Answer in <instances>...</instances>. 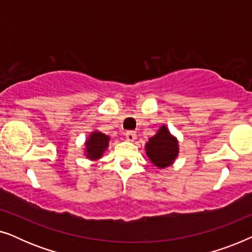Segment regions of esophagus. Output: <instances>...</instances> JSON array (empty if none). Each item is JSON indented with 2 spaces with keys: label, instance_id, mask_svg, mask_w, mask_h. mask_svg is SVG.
Wrapping results in <instances>:
<instances>
[{
  "label": "esophagus",
  "instance_id": "obj_1",
  "mask_svg": "<svg viewBox=\"0 0 252 252\" xmlns=\"http://www.w3.org/2000/svg\"><path fill=\"white\" fill-rule=\"evenodd\" d=\"M125 136H126V140L127 141H130V142H133V141L135 140V137H136L135 133L132 132V130H130V132H126L125 133Z\"/></svg>",
  "mask_w": 252,
  "mask_h": 252
}]
</instances>
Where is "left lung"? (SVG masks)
Wrapping results in <instances>:
<instances>
[{
	"mask_svg": "<svg viewBox=\"0 0 252 252\" xmlns=\"http://www.w3.org/2000/svg\"><path fill=\"white\" fill-rule=\"evenodd\" d=\"M146 153L149 160L158 168L168 167L179 155L177 137L172 135L165 125L157 130L146 143Z\"/></svg>",
	"mask_w": 252,
	"mask_h": 252,
	"instance_id": "1",
	"label": "left lung"
}]
</instances>
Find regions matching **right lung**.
<instances>
[{
	"label": "right lung",
	"instance_id": "right-lung-1",
	"mask_svg": "<svg viewBox=\"0 0 252 252\" xmlns=\"http://www.w3.org/2000/svg\"><path fill=\"white\" fill-rule=\"evenodd\" d=\"M109 141L110 136L101 133L99 130L92 132L85 142L86 157L91 160L99 159L104 154V151L108 149Z\"/></svg>",
	"mask_w": 252,
	"mask_h": 252
}]
</instances>
